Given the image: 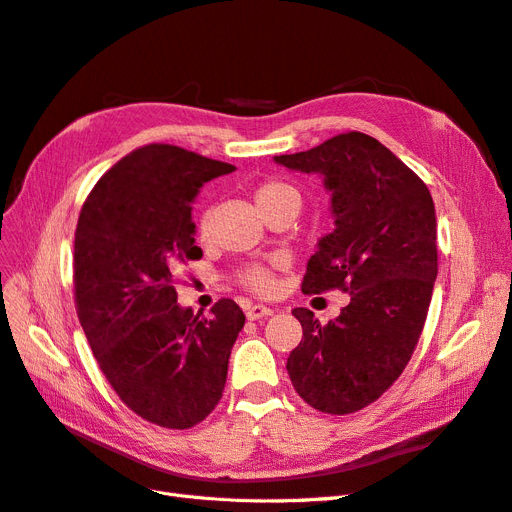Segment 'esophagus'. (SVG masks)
Returning a JSON list of instances; mask_svg holds the SVG:
<instances>
[{
    "mask_svg": "<svg viewBox=\"0 0 512 512\" xmlns=\"http://www.w3.org/2000/svg\"><path fill=\"white\" fill-rule=\"evenodd\" d=\"M271 314H273V309L265 307V305H252V307H247V312H245L247 320H260V318H267Z\"/></svg>",
    "mask_w": 512,
    "mask_h": 512,
    "instance_id": "34e87169",
    "label": "esophagus"
}]
</instances>
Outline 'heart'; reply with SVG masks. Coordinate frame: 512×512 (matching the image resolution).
Instances as JSON below:
<instances>
[{
    "label": "heart",
    "instance_id": "1",
    "mask_svg": "<svg viewBox=\"0 0 512 512\" xmlns=\"http://www.w3.org/2000/svg\"><path fill=\"white\" fill-rule=\"evenodd\" d=\"M254 198L256 205L260 211H267L275 205L284 203V200H299V192L294 185L282 181V179H265L256 185L254 190ZM196 230L198 237H207L209 235V213H200L196 220ZM237 280L241 286H245L247 290H252L256 294H271L275 292V275L271 269L260 267V265H250L237 273Z\"/></svg>",
    "mask_w": 512,
    "mask_h": 512
}]
</instances>
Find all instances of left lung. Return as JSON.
Here are the masks:
<instances>
[{
	"instance_id": "1",
	"label": "left lung",
	"mask_w": 512,
	"mask_h": 512,
	"mask_svg": "<svg viewBox=\"0 0 512 512\" xmlns=\"http://www.w3.org/2000/svg\"><path fill=\"white\" fill-rule=\"evenodd\" d=\"M275 162L322 175L331 192L335 230L318 241L301 290L350 294L327 324L292 309L303 339L288 356V376L312 408L350 414L391 389L423 333L438 275L436 209L423 179L363 132Z\"/></svg>"
}]
</instances>
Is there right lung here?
<instances>
[{"mask_svg":"<svg viewBox=\"0 0 512 512\" xmlns=\"http://www.w3.org/2000/svg\"><path fill=\"white\" fill-rule=\"evenodd\" d=\"M232 164L175 145L138 147L89 192L74 235V301L106 380L132 412L190 429L218 406L245 324L232 299L211 318L177 303L175 273L203 250L192 200Z\"/></svg>","mask_w":512,"mask_h":512,"instance_id":"add662e5","label":"right lung"}]
</instances>
